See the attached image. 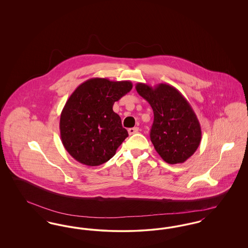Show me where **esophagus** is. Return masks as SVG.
Wrapping results in <instances>:
<instances>
[{"mask_svg": "<svg viewBox=\"0 0 248 248\" xmlns=\"http://www.w3.org/2000/svg\"><path fill=\"white\" fill-rule=\"evenodd\" d=\"M138 132H139V127H133V128H129L128 129L129 135H134V134H136Z\"/></svg>", "mask_w": 248, "mask_h": 248, "instance_id": "34e87169", "label": "esophagus"}]
</instances>
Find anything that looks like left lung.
<instances>
[{"instance_id":"8db88e82","label":"left lung","mask_w":248,"mask_h":248,"mask_svg":"<svg viewBox=\"0 0 248 248\" xmlns=\"http://www.w3.org/2000/svg\"><path fill=\"white\" fill-rule=\"evenodd\" d=\"M136 90L154 110L151 140L155 151L170 165L187 161L200 145V123L189 101L166 83L154 87L138 83Z\"/></svg>"}]
</instances>
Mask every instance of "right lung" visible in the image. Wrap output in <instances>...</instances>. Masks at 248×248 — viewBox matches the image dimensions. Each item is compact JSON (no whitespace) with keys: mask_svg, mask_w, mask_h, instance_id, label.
Here are the masks:
<instances>
[{"mask_svg":"<svg viewBox=\"0 0 248 248\" xmlns=\"http://www.w3.org/2000/svg\"><path fill=\"white\" fill-rule=\"evenodd\" d=\"M132 87L130 81L91 78L74 90L59 121L61 141L73 159L97 166L114 156L128 133L112 106Z\"/></svg>","mask_w":248,"mask_h":248,"instance_id":"obj_1","label":"right lung"}]
</instances>
